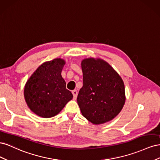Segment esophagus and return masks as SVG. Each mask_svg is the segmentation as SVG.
Segmentation results:
<instances>
[{
    "instance_id": "obj_1",
    "label": "esophagus",
    "mask_w": 160,
    "mask_h": 160,
    "mask_svg": "<svg viewBox=\"0 0 160 160\" xmlns=\"http://www.w3.org/2000/svg\"><path fill=\"white\" fill-rule=\"evenodd\" d=\"M72 95H73V98L75 99L77 98V94H78L77 90L72 91Z\"/></svg>"
}]
</instances>
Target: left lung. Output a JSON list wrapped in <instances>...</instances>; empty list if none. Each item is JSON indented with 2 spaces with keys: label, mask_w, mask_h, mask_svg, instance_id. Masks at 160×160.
I'll return each instance as SVG.
<instances>
[{
  "label": "left lung",
  "mask_w": 160,
  "mask_h": 160,
  "mask_svg": "<svg viewBox=\"0 0 160 160\" xmlns=\"http://www.w3.org/2000/svg\"><path fill=\"white\" fill-rule=\"evenodd\" d=\"M83 85L77 96L83 117L95 125L112 120L123 108L125 86L122 77L108 62L99 58L81 61Z\"/></svg>",
  "instance_id": "left-lung-1"
}]
</instances>
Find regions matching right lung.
<instances>
[{"mask_svg": "<svg viewBox=\"0 0 160 160\" xmlns=\"http://www.w3.org/2000/svg\"><path fill=\"white\" fill-rule=\"evenodd\" d=\"M65 61L57 58L43 62L28 79L24 97L32 112L39 117H54L73 96L61 76Z\"/></svg>", "mask_w": 160, "mask_h": 160, "instance_id": "add662e5", "label": "right lung"}]
</instances>
